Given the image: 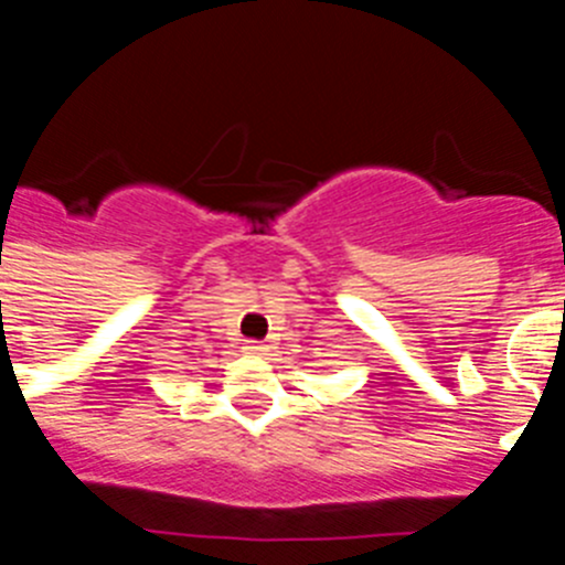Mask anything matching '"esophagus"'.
<instances>
[{
    "label": "esophagus",
    "mask_w": 565,
    "mask_h": 565,
    "mask_svg": "<svg viewBox=\"0 0 565 565\" xmlns=\"http://www.w3.org/2000/svg\"><path fill=\"white\" fill-rule=\"evenodd\" d=\"M243 351H246V353H257V356H259V353H266L268 348H266V344H263V342H257V339H248L246 348H243Z\"/></svg>",
    "instance_id": "obj_1"
}]
</instances>
